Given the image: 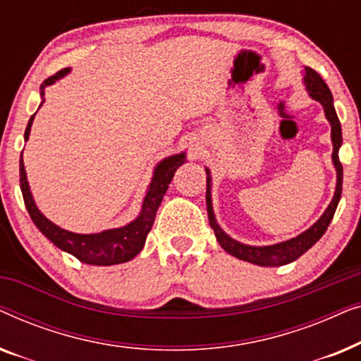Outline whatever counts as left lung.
Returning a JSON list of instances; mask_svg holds the SVG:
<instances>
[{
  "label": "left lung",
  "mask_w": 361,
  "mask_h": 361,
  "mask_svg": "<svg viewBox=\"0 0 361 361\" xmlns=\"http://www.w3.org/2000/svg\"><path fill=\"white\" fill-rule=\"evenodd\" d=\"M304 83L305 90L309 92V95L317 100L320 105L324 106L325 118H327L330 126H332V145H334V152H332V162L335 166V171H337V187H335L334 199L330 202L327 210L324 212L322 216L315 221V224L295 236V238H290L288 241H283V243H276L269 246H251V245H243L240 241H236L225 233L224 230L220 228V225L216 224L214 207H212V195H210V187H212V177L210 171L207 169V214H209V221L210 226L215 231L216 241H219L221 248H224L226 253H230L235 258L248 261V263L258 264V266H284L293 263L302 256L305 251L317 243V241L322 238V235L327 230L330 221L334 219L335 210H337L338 200L342 197V182H343V167L342 162L338 159V149L342 146V126H340L338 116L335 113L334 106V97L330 93V88L327 83L324 82V78L319 75L317 72L312 71L310 67H305L304 72Z\"/></svg>",
  "instance_id": "8db88e82"
}]
</instances>
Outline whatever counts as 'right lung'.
I'll use <instances>...</instances> for the list:
<instances>
[{
  "label": "right lung",
  "mask_w": 361,
  "mask_h": 361,
  "mask_svg": "<svg viewBox=\"0 0 361 361\" xmlns=\"http://www.w3.org/2000/svg\"><path fill=\"white\" fill-rule=\"evenodd\" d=\"M68 72H71V68H62V71H59L56 75L44 80L41 85V97L44 98V88L56 83L59 78L67 75ZM42 103L44 100L41 102V105ZM34 116H36V113H34L31 120L27 123L26 133H24V141H27L29 135H31ZM184 162L185 152H180V154H174L162 159L159 164L156 166L151 184L147 187L145 200H142L141 214L137 215V219L133 220L131 224L121 226V228H111L92 235L73 233V231L63 230L56 224H52L51 220H47L46 216L39 212L36 202L32 199L31 189H29L26 169H24L23 152L21 159H19V184H21L24 204H26V209L29 212V215H31L34 225L37 226L39 231H41L47 240H51L59 250L75 256V258L78 261H82V263L93 266H111L126 263V261L135 258V256L142 250L146 236L151 231L152 224H154L156 212L159 209L162 197H164L167 192V187H169L176 171L179 169V166L184 164Z\"/></svg>",
  "instance_id": "obj_1"
}]
</instances>
